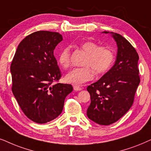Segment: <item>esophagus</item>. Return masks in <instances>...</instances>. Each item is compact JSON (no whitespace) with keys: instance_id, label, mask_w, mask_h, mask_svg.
<instances>
[{"instance_id":"34e87169","label":"esophagus","mask_w":151,"mask_h":151,"mask_svg":"<svg viewBox=\"0 0 151 151\" xmlns=\"http://www.w3.org/2000/svg\"><path fill=\"white\" fill-rule=\"evenodd\" d=\"M73 88L74 91H80V90H82V88L81 87H79V86H74Z\"/></svg>"}]
</instances>
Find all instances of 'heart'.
Instances as JSON below:
<instances>
[{
  "instance_id": "1",
  "label": "heart",
  "mask_w": 151,
  "mask_h": 151,
  "mask_svg": "<svg viewBox=\"0 0 151 151\" xmlns=\"http://www.w3.org/2000/svg\"><path fill=\"white\" fill-rule=\"evenodd\" d=\"M80 47L86 53L81 68H74L65 76L68 83L80 86L89 81L93 77V71L96 74L104 73L114 61V53L110 48L99 46L95 42L86 41ZM58 61L61 67L67 69L70 65V48L65 47L61 50Z\"/></svg>"
}]
</instances>
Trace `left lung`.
I'll return each instance as SVG.
<instances>
[{
  "instance_id": "obj_1",
  "label": "left lung",
  "mask_w": 151,
  "mask_h": 151,
  "mask_svg": "<svg viewBox=\"0 0 151 151\" xmlns=\"http://www.w3.org/2000/svg\"><path fill=\"white\" fill-rule=\"evenodd\" d=\"M110 34L117 46L114 65L95 83L88 86L91 103L87 110L90 119L108 126L118 121L127 112L134 101L140 83L139 56L132 45L119 34Z\"/></svg>"
}]
</instances>
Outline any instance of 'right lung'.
Wrapping results in <instances>:
<instances>
[{"label":"right lung","mask_w":151,"mask_h":151,"mask_svg":"<svg viewBox=\"0 0 151 151\" xmlns=\"http://www.w3.org/2000/svg\"><path fill=\"white\" fill-rule=\"evenodd\" d=\"M62 41L58 32H34L19 43L12 62L13 94L24 114L36 123L57 118L73 90L70 84H52L61 77L54 50Z\"/></svg>","instance_id":"add662e5"}]
</instances>
